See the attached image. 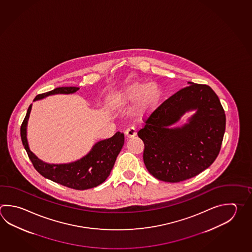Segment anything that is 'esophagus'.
<instances>
[{"instance_id": "1", "label": "esophagus", "mask_w": 252, "mask_h": 252, "mask_svg": "<svg viewBox=\"0 0 252 252\" xmlns=\"http://www.w3.org/2000/svg\"><path fill=\"white\" fill-rule=\"evenodd\" d=\"M126 136L127 138H133L136 135V132H135V128L133 126H130L126 130L125 132Z\"/></svg>"}]
</instances>
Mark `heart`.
Returning a JSON list of instances; mask_svg holds the SVG:
<instances>
[{"instance_id":"heart-1","label":"heart","mask_w":252,"mask_h":252,"mask_svg":"<svg viewBox=\"0 0 252 252\" xmlns=\"http://www.w3.org/2000/svg\"><path fill=\"white\" fill-rule=\"evenodd\" d=\"M160 95L161 93L156 83L134 82L113 93L109 98V103L117 109H123L136 103L135 113L138 117L143 118L157 109Z\"/></svg>"}]
</instances>
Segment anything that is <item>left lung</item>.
Here are the masks:
<instances>
[{
  "label": "left lung",
  "mask_w": 252,
  "mask_h": 252,
  "mask_svg": "<svg viewBox=\"0 0 252 252\" xmlns=\"http://www.w3.org/2000/svg\"><path fill=\"white\" fill-rule=\"evenodd\" d=\"M145 120L138 131L144 143L143 161L158 180L178 183L208 168L218 157L225 130V114L209 86L188 82ZM196 113L181 128L170 126L187 111Z\"/></svg>",
  "instance_id": "obj_1"
}]
</instances>
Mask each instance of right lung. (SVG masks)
<instances>
[{"label":"right lung","mask_w":252,"mask_h":252,"mask_svg":"<svg viewBox=\"0 0 252 252\" xmlns=\"http://www.w3.org/2000/svg\"><path fill=\"white\" fill-rule=\"evenodd\" d=\"M78 87H58L34 99L41 100L49 95L69 94L78 91ZM32 104L29 107L27 115L20 127V135L25 150L29 155L33 167L40 175L50 180L75 190H87L100 186L109 176L114 166L117 157L123 147L125 136L123 133L117 132L112 137L95 143L88 154L80 159L67 164H48L39 159L29 149L27 139V126Z\"/></svg>","instance_id":"add662e5"}]
</instances>
